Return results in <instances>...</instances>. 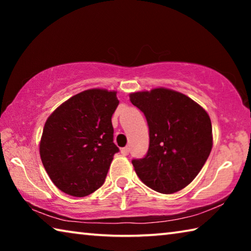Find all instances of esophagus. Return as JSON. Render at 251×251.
<instances>
[{
  "label": "esophagus",
  "instance_id": "1",
  "mask_svg": "<svg viewBox=\"0 0 251 251\" xmlns=\"http://www.w3.org/2000/svg\"><path fill=\"white\" fill-rule=\"evenodd\" d=\"M121 151H122V154H123V155H124V156H127V155L129 154V147H124V148H122Z\"/></svg>",
  "mask_w": 251,
  "mask_h": 251
}]
</instances>
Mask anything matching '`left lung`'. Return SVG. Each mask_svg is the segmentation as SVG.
I'll list each match as a JSON object with an SVG mask.
<instances>
[{
	"instance_id": "left-lung-1",
	"label": "left lung",
	"mask_w": 251,
	"mask_h": 251,
	"mask_svg": "<svg viewBox=\"0 0 251 251\" xmlns=\"http://www.w3.org/2000/svg\"><path fill=\"white\" fill-rule=\"evenodd\" d=\"M150 129L147 154L131 164L144 184L155 192L173 194L190 184L209 156L212 128L201 106L167 88L129 95Z\"/></svg>"
}]
</instances>
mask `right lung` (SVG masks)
I'll return each mask as SVG.
<instances>
[{
    "instance_id": "1",
    "label": "right lung",
    "mask_w": 251,
    "mask_h": 251,
    "mask_svg": "<svg viewBox=\"0 0 251 251\" xmlns=\"http://www.w3.org/2000/svg\"><path fill=\"white\" fill-rule=\"evenodd\" d=\"M118 103L116 92L94 88L71 97L50 114L40 155L59 190L84 197L104 184L113 157L120 151L112 125Z\"/></svg>"
}]
</instances>
